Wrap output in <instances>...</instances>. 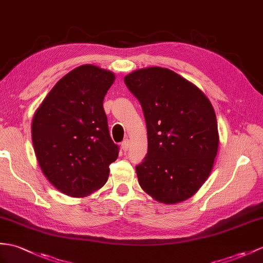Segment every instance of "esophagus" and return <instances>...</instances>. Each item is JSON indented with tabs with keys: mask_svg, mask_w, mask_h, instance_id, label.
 Segmentation results:
<instances>
[{
	"mask_svg": "<svg viewBox=\"0 0 263 263\" xmlns=\"http://www.w3.org/2000/svg\"><path fill=\"white\" fill-rule=\"evenodd\" d=\"M121 146H122V150L123 151H127L130 148V140L129 139H125L123 142L121 143Z\"/></svg>",
	"mask_w": 263,
	"mask_h": 263,
	"instance_id": "1",
	"label": "esophagus"
}]
</instances>
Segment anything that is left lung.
I'll return each mask as SVG.
<instances>
[{
  "label": "left lung",
  "mask_w": 263,
  "mask_h": 263,
  "mask_svg": "<svg viewBox=\"0 0 263 263\" xmlns=\"http://www.w3.org/2000/svg\"><path fill=\"white\" fill-rule=\"evenodd\" d=\"M124 83L140 102L148 133V152L136 166L140 186L164 204L193 196L217 155L211 102L195 85L161 67L136 70Z\"/></svg>",
  "instance_id": "obj_1"
}]
</instances>
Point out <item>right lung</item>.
Segmentation results:
<instances>
[{
    "label": "right lung",
    "instance_id": "1",
    "mask_svg": "<svg viewBox=\"0 0 263 263\" xmlns=\"http://www.w3.org/2000/svg\"><path fill=\"white\" fill-rule=\"evenodd\" d=\"M115 76L93 65L54 85L32 121V143L42 173L58 191L83 197L107 181L119 145L109 136L103 101Z\"/></svg>",
    "mask_w": 263,
    "mask_h": 263
}]
</instances>
